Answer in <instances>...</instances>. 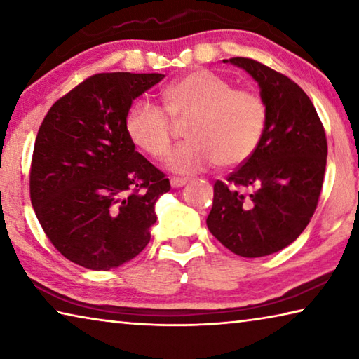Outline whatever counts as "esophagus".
Returning <instances> with one entry per match:
<instances>
[{
    "label": "esophagus",
    "instance_id": "obj_1",
    "mask_svg": "<svg viewBox=\"0 0 359 359\" xmlns=\"http://www.w3.org/2000/svg\"><path fill=\"white\" fill-rule=\"evenodd\" d=\"M188 184V179H184V177H172L171 179V187L172 188H180Z\"/></svg>",
    "mask_w": 359,
    "mask_h": 359
}]
</instances>
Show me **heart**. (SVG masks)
Here are the masks:
<instances>
[{
    "label": "heart",
    "mask_w": 359,
    "mask_h": 359,
    "mask_svg": "<svg viewBox=\"0 0 359 359\" xmlns=\"http://www.w3.org/2000/svg\"><path fill=\"white\" fill-rule=\"evenodd\" d=\"M165 109L150 100H136L125 118L126 133L151 158L168 154L174 123H185L188 141L171 151L166 165L190 174L210 165L238 166L257 150L266 123L263 100L233 88L215 72L198 69L163 90Z\"/></svg>",
    "instance_id": "b5f03b06"
}]
</instances>
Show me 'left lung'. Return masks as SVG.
<instances>
[{
    "instance_id": "8db88e82",
    "label": "left lung",
    "mask_w": 359,
    "mask_h": 359,
    "mask_svg": "<svg viewBox=\"0 0 359 359\" xmlns=\"http://www.w3.org/2000/svg\"><path fill=\"white\" fill-rule=\"evenodd\" d=\"M229 63L258 82L266 123L250 158L226 182H215L208 228L233 253L258 258L288 247L311 222L323 187L327 144L299 85L252 58Z\"/></svg>"
}]
</instances>
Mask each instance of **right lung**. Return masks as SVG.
Wrapping results in <instances>:
<instances>
[{"label":"right lung","instance_id":"right-lung-1","mask_svg":"<svg viewBox=\"0 0 359 359\" xmlns=\"http://www.w3.org/2000/svg\"><path fill=\"white\" fill-rule=\"evenodd\" d=\"M165 74L101 72L62 96L36 136L29 198L53 247L92 271L141 253L169 179L135 150L125 118Z\"/></svg>","mask_w":359,"mask_h":359}]
</instances>
